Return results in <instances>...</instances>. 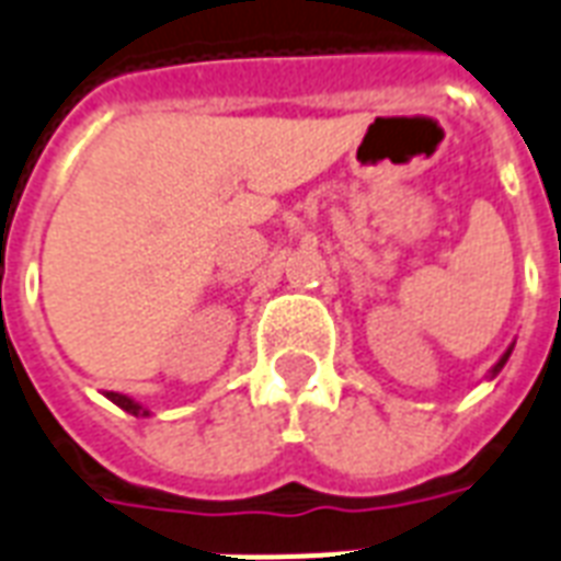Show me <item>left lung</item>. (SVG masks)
<instances>
[{
	"label": "left lung",
	"instance_id": "1",
	"mask_svg": "<svg viewBox=\"0 0 561 561\" xmlns=\"http://www.w3.org/2000/svg\"><path fill=\"white\" fill-rule=\"evenodd\" d=\"M512 348H515V345H508V348H505V355L500 357V360H496V364H494V369H491V378H494L496 373H500V369H503V366H505V360H508V355H512Z\"/></svg>",
	"mask_w": 561,
	"mask_h": 561
}]
</instances>
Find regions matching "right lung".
Here are the masks:
<instances>
[{"mask_svg": "<svg viewBox=\"0 0 561 561\" xmlns=\"http://www.w3.org/2000/svg\"><path fill=\"white\" fill-rule=\"evenodd\" d=\"M112 402H115L117 408H124L126 414H133V416H150V411H147L145 405H138L136 399H129V396L124 393H105Z\"/></svg>", "mask_w": 561, "mask_h": 561, "instance_id": "1", "label": "right lung"}]
</instances>
